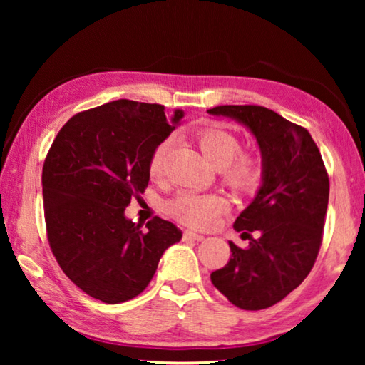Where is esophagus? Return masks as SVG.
Returning a JSON list of instances; mask_svg holds the SVG:
<instances>
[{
  "instance_id": "1",
  "label": "esophagus",
  "mask_w": 365,
  "mask_h": 365,
  "mask_svg": "<svg viewBox=\"0 0 365 365\" xmlns=\"http://www.w3.org/2000/svg\"><path fill=\"white\" fill-rule=\"evenodd\" d=\"M182 237L184 239H191V241H202V239H204L202 234H197V232H192V231H184Z\"/></svg>"
}]
</instances>
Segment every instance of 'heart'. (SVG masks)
<instances>
[{
  "instance_id": "b5f03b06",
  "label": "heart",
  "mask_w": 365,
  "mask_h": 365,
  "mask_svg": "<svg viewBox=\"0 0 365 365\" xmlns=\"http://www.w3.org/2000/svg\"><path fill=\"white\" fill-rule=\"evenodd\" d=\"M196 143L209 164L221 171L222 182L239 194H251L261 186L264 164L257 154L241 151L236 134L217 126L202 128ZM168 141L159 143L149 158V174L159 178L166 161ZM227 206L221 194L181 192L168 204V211L181 224L191 227H209Z\"/></svg>"
}]
</instances>
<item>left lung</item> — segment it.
I'll list each match as a JSON object with an SVG mask.
<instances>
[{"label": "left lung", "instance_id": "1", "mask_svg": "<svg viewBox=\"0 0 365 365\" xmlns=\"http://www.w3.org/2000/svg\"><path fill=\"white\" fill-rule=\"evenodd\" d=\"M216 116L246 124L264 159L262 186L234 222L247 247L229 242L231 257L211 282L234 306L261 311L294 291L316 262L329 202V174L306 128L256 104L216 106ZM251 232L259 236L252 238Z\"/></svg>", "mask_w": 365, "mask_h": 365}]
</instances>
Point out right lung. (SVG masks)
<instances>
[{
  "label": "right lung",
  "mask_w": 365,
  "mask_h": 365,
  "mask_svg": "<svg viewBox=\"0 0 365 365\" xmlns=\"http://www.w3.org/2000/svg\"><path fill=\"white\" fill-rule=\"evenodd\" d=\"M184 118L161 104L118 99L69 119L43 164L48 242L76 286L106 304L126 302L148 287L159 259L182 234L154 216H124L149 182V158Z\"/></svg>",
  "instance_id": "1"
}]
</instances>
